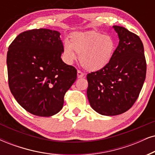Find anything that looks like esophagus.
<instances>
[{
    "label": "esophagus",
    "mask_w": 155,
    "mask_h": 155,
    "mask_svg": "<svg viewBox=\"0 0 155 155\" xmlns=\"http://www.w3.org/2000/svg\"><path fill=\"white\" fill-rule=\"evenodd\" d=\"M84 73H82V72H81V71H79V70H78V71H77V77L79 78V79H80V78L84 77Z\"/></svg>",
    "instance_id": "34e87169"
}]
</instances>
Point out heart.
Masks as SVG:
<instances>
[{"label": "heart", "mask_w": 155, "mask_h": 155, "mask_svg": "<svg viewBox=\"0 0 155 155\" xmlns=\"http://www.w3.org/2000/svg\"><path fill=\"white\" fill-rule=\"evenodd\" d=\"M116 50L114 38L96 31L75 32L65 42L63 54L66 62L71 64L79 55L81 66L89 71H97L110 63Z\"/></svg>", "instance_id": "b5f03b06"}]
</instances>
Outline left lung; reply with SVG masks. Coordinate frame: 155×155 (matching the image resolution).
Listing matches in <instances>:
<instances>
[{
  "instance_id": "left-lung-1",
  "label": "left lung",
  "mask_w": 155,
  "mask_h": 155,
  "mask_svg": "<svg viewBox=\"0 0 155 155\" xmlns=\"http://www.w3.org/2000/svg\"><path fill=\"white\" fill-rule=\"evenodd\" d=\"M119 42L110 63L87 74V97L91 108L105 116L129 110L139 97L146 78L144 46L136 34L114 25Z\"/></svg>"
}]
</instances>
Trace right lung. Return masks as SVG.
I'll use <instances>...</instances> for the list:
<instances>
[{
  "label": "right lung",
  "instance_id": "obj_1",
  "mask_svg": "<svg viewBox=\"0 0 155 155\" xmlns=\"http://www.w3.org/2000/svg\"><path fill=\"white\" fill-rule=\"evenodd\" d=\"M60 33L33 29L21 33L8 47L10 90L29 113L51 117L63 108L64 98L77 77L74 66L62 61Z\"/></svg>",
  "mask_w": 155,
  "mask_h": 155
}]
</instances>
